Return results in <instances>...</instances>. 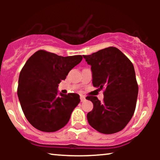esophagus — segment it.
Returning <instances> with one entry per match:
<instances>
[{
	"mask_svg": "<svg viewBox=\"0 0 160 160\" xmlns=\"http://www.w3.org/2000/svg\"><path fill=\"white\" fill-rule=\"evenodd\" d=\"M80 100H81V102H84V101H85V100H86V98H85L84 95H81Z\"/></svg>",
	"mask_w": 160,
	"mask_h": 160,
	"instance_id": "1",
	"label": "esophagus"
}]
</instances>
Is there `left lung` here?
<instances>
[{
	"label": "left lung",
	"mask_w": 160,
	"mask_h": 160,
	"mask_svg": "<svg viewBox=\"0 0 160 160\" xmlns=\"http://www.w3.org/2000/svg\"><path fill=\"white\" fill-rule=\"evenodd\" d=\"M91 65L92 84L103 89V101L95 96H87L93 103L87 113L91 127L103 134H113L125 128L136 106L138 86L131 61L116 47H108L83 55Z\"/></svg>",
	"instance_id": "8db88e82"
}]
</instances>
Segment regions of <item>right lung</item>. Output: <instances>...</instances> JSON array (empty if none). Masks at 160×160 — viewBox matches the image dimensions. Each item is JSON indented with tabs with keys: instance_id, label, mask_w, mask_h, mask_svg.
<instances>
[{
	"instance_id": "right-lung-1",
	"label": "right lung",
	"mask_w": 160,
	"mask_h": 160,
	"mask_svg": "<svg viewBox=\"0 0 160 160\" xmlns=\"http://www.w3.org/2000/svg\"><path fill=\"white\" fill-rule=\"evenodd\" d=\"M82 58L39 50L24 65L17 95L26 119L37 130L55 132L68 122L72 111L79 103V95L59 94L58 84Z\"/></svg>"
}]
</instances>
